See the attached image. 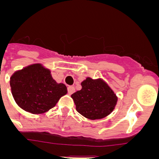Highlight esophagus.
Returning <instances> with one entry per match:
<instances>
[{
  "instance_id": "esophagus-1",
  "label": "esophagus",
  "mask_w": 159,
  "mask_h": 159,
  "mask_svg": "<svg viewBox=\"0 0 159 159\" xmlns=\"http://www.w3.org/2000/svg\"><path fill=\"white\" fill-rule=\"evenodd\" d=\"M67 92H68L69 95H71V94L75 92V88H74L73 86L67 87Z\"/></svg>"
}]
</instances>
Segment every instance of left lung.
Here are the masks:
<instances>
[{
	"instance_id": "obj_1",
	"label": "left lung",
	"mask_w": 159,
	"mask_h": 159,
	"mask_svg": "<svg viewBox=\"0 0 159 159\" xmlns=\"http://www.w3.org/2000/svg\"><path fill=\"white\" fill-rule=\"evenodd\" d=\"M81 86V90L71 95L76 111L80 115L95 120L103 119L113 111L118 97L102 79L87 77Z\"/></svg>"
}]
</instances>
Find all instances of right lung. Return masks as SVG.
<instances>
[{"label": "right lung", "mask_w": 159, "mask_h": 159, "mask_svg": "<svg viewBox=\"0 0 159 159\" xmlns=\"http://www.w3.org/2000/svg\"><path fill=\"white\" fill-rule=\"evenodd\" d=\"M10 87L16 104L25 111L36 115L54 107L67 93V87L56 82L50 70L40 64L15 71L10 77Z\"/></svg>", "instance_id": "obj_1"}]
</instances>
